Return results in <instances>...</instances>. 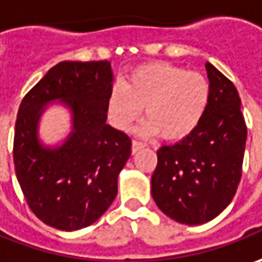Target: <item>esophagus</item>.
I'll return each mask as SVG.
<instances>
[{"label":"esophagus","instance_id":"esophagus-1","mask_svg":"<svg viewBox=\"0 0 262 262\" xmlns=\"http://www.w3.org/2000/svg\"><path fill=\"white\" fill-rule=\"evenodd\" d=\"M145 146V143H142L139 140H133L132 142V150H133V154L136 152V150H139L140 148H143Z\"/></svg>","mask_w":262,"mask_h":262}]
</instances>
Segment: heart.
Instances as JSON below:
<instances>
[{
  "label": "heart",
  "mask_w": 262,
  "mask_h": 262,
  "mask_svg": "<svg viewBox=\"0 0 262 262\" xmlns=\"http://www.w3.org/2000/svg\"><path fill=\"white\" fill-rule=\"evenodd\" d=\"M210 100V85L197 72L167 62L138 67L127 81L116 82L108 93L107 113L114 127L127 130L142 113L143 135L161 133L164 139H181L202 122Z\"/></svg>",
  "instance_id": "heart-1"
}]
</instances>
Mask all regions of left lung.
Here are the masks:
<instances>
[{
  "label": "left lung",
  "instance_id": "8db88e82",
  "mask_svg": "<svg viewBox=\"0 0 262 262\" xmlns=\"http://www.w3.org/2000/svg\"><path fill=\"white\" fill-rule=\"evenodd\" d=\"M210 100L202 122L185 138L158 149L150 180L154 202L178 223L203 225L221 214L236 193L247 126L235 85L206 62Z\"/></svg>",
  "mask_w": 262,
  "mask_h": 262
}]
</instances>
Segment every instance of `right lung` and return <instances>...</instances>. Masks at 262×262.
<instances>
[{
	"instance_id": "add662e5",
	"label": "right lung",
	"mask_w": 262,
	"mask_h": 262,
	"mask_svg": "<svg viewBox=\"0 0 262 262\" xmlns=\"http://www.w3.org/2000/svg\"><path fill=\"white\" fill-rule=\"evenodd\" d=\"M113 81L108 60H65L50 68L20 104L14 133L17 180L32 212L55 229L93 225L117 195L132 142L107 124ZM56 102L69 110L71 130L59 144L46 145L40 120Z\"/></svg>"
}]
</instances>
